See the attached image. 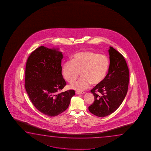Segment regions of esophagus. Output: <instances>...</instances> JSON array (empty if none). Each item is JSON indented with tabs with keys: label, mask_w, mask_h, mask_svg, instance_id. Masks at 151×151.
I'll return each mask as SVG.
<instances>
[{
	"label": "esophagus",
	"mask_w": 151,
	"mask_h": 151,
	"mask_svg": "<svg viewBox=\"0 0 151 151\" xmlns=\"http://www.w3.org/2000/svg\"><path fill=\"white\" fill-rule=\"evenodd\" d=\"M85 92H83V91H76V93L77 95H81V94H83Z\"/></svg>",
	"instance_id": "34e87169"
}]
</instances>
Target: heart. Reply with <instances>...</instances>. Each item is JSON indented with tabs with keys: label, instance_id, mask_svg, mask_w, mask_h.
I'll use <instances>...</instances> for the list:
<instances>
[{
	"label": "heart",
	"instance_id": "b5f03b06",
	"mask_svg": "<svg viewBox=\"0 0 151 151\" xmlns=\"http://www.w3.org/2000/svg\"><path fill=\"white\" fill-rule=\"evenodd\" d=\"M109 60L105 55L90 51L75 54L71 61L65 62L62 67V74L69 83L76 81L80 72L81 78L69 87L78 91L87 89L90 84L101 83L107 76Z\"/></svg>",
	"mask_w": 151,
	"mask_h": 151
}]
</instances>
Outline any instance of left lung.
I'll return each instance as SVG.
<instances>
[{
  "label": "left lung",
  "instance_id": "8db88e82",
  "mask_svg": "<svg viewBox=\"0 0 151 151\" xmlns=\"http://www.w3.org/2000/svg\"><path fill=\"white\" fill-rule=\"evenodd\" d=\"M110 64L107 76L103 82L91 90L95 101L88 109L98 117L114 113L122 104L128 91L129 70L123 55L110 46Z\"/></svg>",
  "mask_w": 151,
  "mask_h": 151
}]
</instances>
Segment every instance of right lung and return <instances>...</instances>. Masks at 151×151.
<instances>
[{
  "label": "right lung",
  "mask_w": 151,
  "mask_h": 151,
  "mask_svg": "<svg viewBox=\"0 0 151 151\" xmlns=\"http://www.w3.org/2000/svg\"><path fill=\"white\" fill-rule=\"evenodd\" d=\"M63 58L59 49L41 46L31 54L26 62V91L36 109L50 117L66 110L75 95L73 90L58 92L66 85L62 74Z\"/></svg>",
  "instance_id": "1"
}]
</instances>
